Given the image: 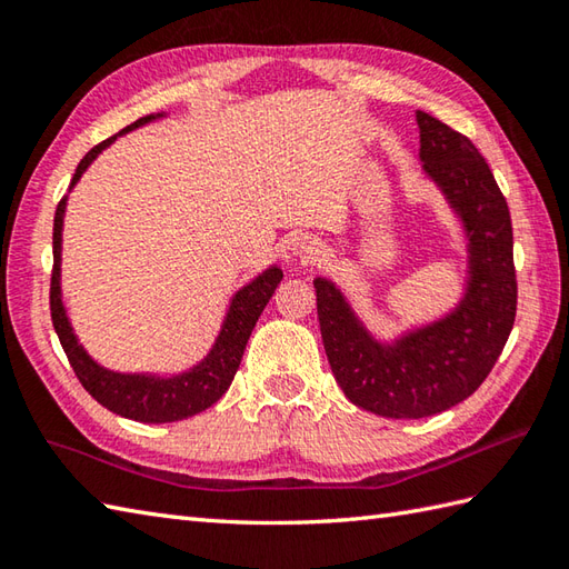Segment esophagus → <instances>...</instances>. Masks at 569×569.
Wrapping results in <instances>:
<instances>
[{
	"mask_svg": "<svg viewBox=\"0 0 569 569\" xmlns=\"http://www.w3.org/2000/svg\"><path fill=\"white\" fill-rule=\"evenodd\" d=\"M291 253L300 263H316V261H320V257L325 253V247H322V241H318L316 237L306 234V237H298L293 241Z\"/></svg>",
	"mask_w": 569,
	"mask_h": 569,
	"instance_id": "obj_1",
	"label": "esophagus"
}]
</instances>
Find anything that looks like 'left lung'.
<instances>
[{"label":"left lung","instance_id":"obj_1","mask_svg":"<svg viewBox=\"0 0 569 569\" xmlns=\"http://www.w3.org/2000/svg\"><path fill=\"white\" fill-rule=\"evenodd\" d=\"M416 122L422 173L462 224L467 276L459 303L381 342L337 283L312 281L335 381L355 406L383 418H428L462 403L497 365L516 318L511 214L489 163L440 119L418 110Z\"/></svg>","mask_w":569,"mask_h":569}]
</instances>
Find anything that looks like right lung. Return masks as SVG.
Wrapping results in <instances>:
<instances>
[{
    "instance_id": "add662e5",
    "label": "right lung",
    "mask_w": 569,
    "mask_h": 569,
    "mask_svg": "<svg viewBox=\"0 0 569 569\" xmlns=\"http://www.w3.org/2000/svg\"><path fill=\"white\" fill-rule=\"evenodd\" d=\"M166 117V112L147 114L137 119L134 124L124 127L119 134L110 137L107 141L84 153V159L78 163L76 176L70 180V190L76 188L88 166L98 159V156L110 147L117 137H124L143 124L156 122V119ZM68 196L58 202L56 220H53V273H51V320L60 345H63L68 361L80 383L84 386L94 401L102 403L112 413L139 420V422H176L190 416L202 413L222 398L229 389L234 373L239 369L241 355H244L249 335L257 325L259 316L269 303L273 291L281 283L283 271L281 266H269L261 271L253 281L241 286L239 291L229 300V308L224 312L220 335H217L214 345L204 359H200L196 367L188 371L173 373V377H161V373H124L112 371L98 365L84 347L80 345L78 335L72 332V325L68 320V312L63 306V291H60V251H63V217H66Z\"/></svg>"
}]
</instances>
